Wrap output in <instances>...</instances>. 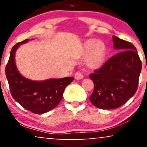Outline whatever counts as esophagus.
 Listing matches in <instances>:
<instances>
[{
    "label": "esophagus",
    "instance_id": "obj_1",
    "mask_svg": "<svg viewBox=\"0 0 147 147\" xmlns=\"http://www.w3.org/2000/svg\"><path fill=\"white\" fill-rule=\"evenodd\" d=\"M84 78V76L83 74L82 73H80V72H76V74H75V79L77 80H82Z\"/></svg>",
    "mask_w": 147,
    "mask_h": 147
}]
</instances>
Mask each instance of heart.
Instances as JSON below:
<instances>
[{
    "label": "heart",
    "mask_w": 147,
    "mask_h": 147,
    "mask_svg": "<svg viewBox=\"0 0 147 147\" xmlns=\"http://www.w3.org/2000/svg\"><path fill=\"white\" fill-rule=\"evenodd\" d=\"M82 51L84 54H87L86 62L88 67L91 69H97L103 65L107 47L103 41L88 39L84 43Z\"/></svg>",
    "instance_id": "obj_1"
}]
</instances>
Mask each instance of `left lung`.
<instances>
[{
	"label": "left lung",
	"instance_id": "1",
	"mask_svg": "<svg viewBox=\"0 0 147 147\" xmlns=\"http://www.w3.org/2000/svg\"><path fill=\"white\" fill-rule=\"evenodd\" d=\"M112 39L114 49L120 52L89 76L94 84L90 100L100 109H115L128 101L137 90L142 69L136 47L116 36Z\"/></svg>",
	"mask_w": 147,
	"mask_h": 147
}]
</instances>
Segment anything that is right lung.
<instances>
[{"label":"right lung","instance_id":"add662e5","mask_svg":"<svg viewBox=\"0 0 147 147\" xmlns=\"http://www.w3.org/2000/svg\"><path fill=\"white\" fill-rule=\"evenodd\" d=\"M29 39L19 42L12 48L5 74L13 98L23 108L35 114H41L53 110L62 99L65 88L74 78L33 81L23 77L15 63V53L19 46Z\"/></svg>","mask_w":147,"mask_h":147}]
</instances>
